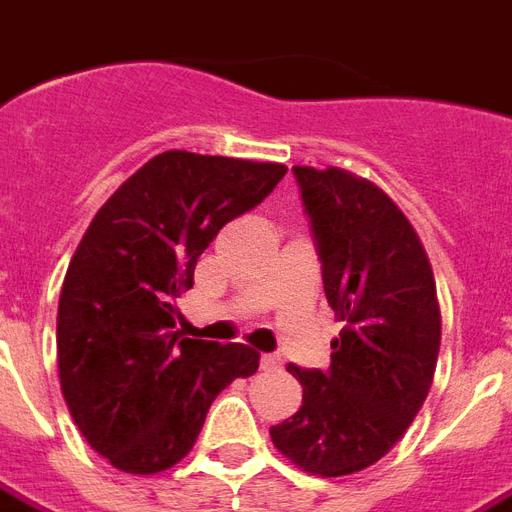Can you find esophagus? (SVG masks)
Instances as JSON below:
<instances>
[{
    "mask_svg": "<svg viewBox=\"0 0 512 512\" xmlns=\"http://www.w3.org/2000/svg\"><path fill=\"white\" fill-rule=\"evenodd\" d=\"M260 368H263V371H278V368H281V357H276V355H263L260 357Z\"/></svg>",
    "mask_w": 512,
    "mask_h": 512,
    "instance_id": "34e87169",
    "label": "esophagus"
}]
</instances>
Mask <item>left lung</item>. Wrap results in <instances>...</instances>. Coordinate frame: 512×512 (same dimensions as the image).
<instances>
[{
    "label": "left lung",
    "mask_w": 512,
    "mask_h": 512,
    "mask_svg": "<svg viewBox=\"0 0 512 512\" xmlns=\"http://www.w3.org/2000/svg\"><path fill=\"white\" fill-rule=\"evenodd\" d=\"M292 173L344 328L328 371L289 363L302 405L270 439L305 471L347 476L384 458L429 394L442 339L436 284L410 220L378 186L339 168Z\"/></svg>",
    "instance_id": "1"
}]
</instances>
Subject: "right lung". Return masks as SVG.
Here are the masks:
<instances>
[{"label":"right lung","mask_w":512,"mask_h":512,"mask_svg":"<svg viewBox=\"0 0 512 512\" xmlns=\"http://www.w3.org/2000/svg\"><path fill=\"white\" fill-rule=\"evenodd\" d=\"M284 176L278 162L162 152L83 234L57 310L60 386L86 442L120 471L176 465L215 397L257 371L247 344L178 339L176 299L220 228Z\"/></svg>","instance_id":"obj_1"}]
</instances>
